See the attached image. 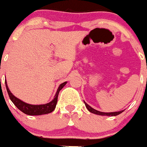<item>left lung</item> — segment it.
I'll return each mask as SVG.
<instances>
[{
	"label": "left lung",
	"instance_id": "8db88e82",
	"mask_svg": "<svg viewBox=\"0 0 147 147\" xmlns=\"http://www.w3.org/2000/svg\"><path fill=\"white\" fill-rule=\"evenodd\" d=\"M84 102V105H85L86 107H87V109H88V110L90 111V112H92V113H93V114H96V115H102V116H117V115H119V114H121V112H124V110L119 111V112H100V111H97V110H96V109H93V108L91 107L90 105H87V104L85 102Z\"/></svg>",
	"mask_w": 147,
	"mask_h": 147
}]
</instances>
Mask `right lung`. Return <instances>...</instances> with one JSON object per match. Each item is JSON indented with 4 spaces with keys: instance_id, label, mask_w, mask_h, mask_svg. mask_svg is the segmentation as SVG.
I'll use <instances>...</instances> for the list:
<instances>
[{
    "instance_id": "1",
    "label": "right lung",
    "mask_w": 147,
    "mask_h": 147,
    "mask_svg": "<svg viewBox=\"0 0 147 147\" xmlns=\"http://www.w3.org/2000/svg\"><path fill=\"white\" fill-rule=\"evenodd\" d=\"M67 84V82L62 83L60 86H59L58 89H57L56 94L55 95L54 99L52 100L51 102L49 103L45 104V105H30V104L26 103V102H23L20 100V99L17 98L15 97L11 92L10 91L9 88H8V85H7V82L5 81V86H6V90L8 93L9 97L13 103L17 107L18 109H20L21 112L23 113L26 114L28 115H46V114H49L50 112H53L55 108L57 102V97H58L59 92L60 90L63 88V87Z\"/></svg>"
}]
</instances>
